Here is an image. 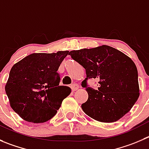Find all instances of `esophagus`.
<instances>
[{"mask_svg":"<svg viewBox=\"0 0 149 149\" xmlns=\"http://www.w3.org/2000/svg\"><path fill=\"white\" fill-rule=\"evenodd\" d=\"M71 88H72V91H75L79 88V86L77 84H72L71 86Z\"/></svg>","mask_w":149,"mask_h":149,"instance_id":"34e87169","label":"esophagus"}]
</instances>
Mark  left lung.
Here are the masks:
<instances>
[{
    "instance_id": "1",
    "label": "left lung",
    "mask_w": 149,
    "mask_h": 149,
    "mask_svg": "<svg viewBox=\"0 0 149 149\" xmlns=\"http://www.w3.org/2000/svg\"><path fill=\"white\" fill-rule=\"evenodd\" d=\"M72 58L86 69L88 100L81 107L86 115L100 122L118 121L128 113L139 97L138 74L135 64L121 51L107 45L70 51ZM97 79V90L87 86L88 79Z\"/></svg>"
}]
</instances>
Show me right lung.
<instances>
[{
    "label": "right lung",
    "instance_id": "1",
    "mask_svg": "<svg viewBox=\"0 0 149 149\" xmlns=\"http://www.w3.org/2000/svg\"><path fill=\"white\" fill-rule=\"evenodd\" d=\"M69 51L33 53L12 66L5 86L10 105L28 122L44 123L56 114L71 93L59 86L58 69Z\"/></svg>",
    "mask_w": 149,
    "mask_h": 149
}]
</instances>
